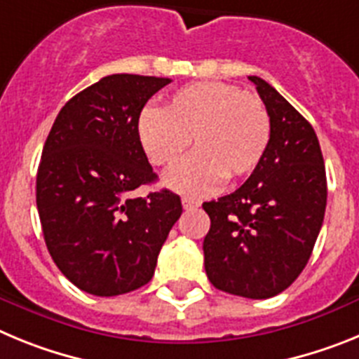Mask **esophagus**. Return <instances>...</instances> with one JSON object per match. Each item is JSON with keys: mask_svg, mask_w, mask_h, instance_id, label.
Here are the masks:
<instances>
[{"mask_svg": "<svg viewBox=\"0 0 359 359\" xmlns=\"http://www.w3.org/2000/svg\"><path fill=\"white\" fill-rule=\"evenodd\" d=\"M182 205H183V208H185V210H194V208L199 207V203L194 201V199H190V198H183Z\"/></svg>", "mask_w": 359, "mask_h": 359, "instance_id": "34e87169", "label": "esophagus"}]
</instances>
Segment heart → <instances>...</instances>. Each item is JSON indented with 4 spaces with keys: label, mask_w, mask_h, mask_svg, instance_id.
I'll return each instance as SVG.
<instances>
[{
    "label": "heart",
    "mask_w": 359,
    "mask_h": 359,
    "mask_svg": "<svg viewBox=\"0 0 359 359\" xmlns=\"http://www.w3.org/2000/svg\"><path fill=\"white\" fill-rule=\"evenodd\" d=\"M142 149L158 167H172L192 140L196 154L165 176V185L205 196L226 177L236 182L261 165L271 142V118L261 98L224 82H194L174 91L161 111L136 118Z\"/></svg>",
    "instance_id": "heart-1"
}]
</instances>
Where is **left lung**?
<instances>
[{"label": "left lung", "instance_id": "1", "mask_svg": "<svg viewBox=\"0 0 359 359\" xmlns=\"http://www.w3.org/2000/svg\"><path fill=\"white\" fill-rule=\"evenodd\" d=\"M248 79L271 118V142L246 183L203 203L210 217L203 252L217 290L259 300L282 293L306 268L323 223L327 180L311 123L273 86Z\"/></svg>", "mask_w": 359, "mask_h": 359}]
</instances>
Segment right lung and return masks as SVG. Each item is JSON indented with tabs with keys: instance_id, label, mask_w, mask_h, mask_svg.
<instances>
[{
	"instance_id": "right-lung-1",
	"label": "right lung",
	"mask_w": 359,
	"mask_h": 359,
	"mask_svg": "<svg viewBox=\"0 0 359 359\" xmlns=\"http://www.w3.org/2000/svg\"><path fill=\"white\" fill-rule=\"evenodd\" d=\"M170 79L115 73L65 104L37 169V212L46 248L79 290L116 297L145 286L182 215L170 190L133 198L156 180L136 118Z\"/></svg>"
}]
</instances>
